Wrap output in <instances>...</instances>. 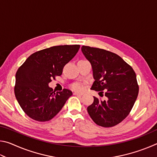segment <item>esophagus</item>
Segmentation results:
<instances>
[{
	"label": "esophagus",
	"instance_id": "obj_1",
	"mask_svg": "<svg viewBox=\"0 0 157 157\" xmlns=\"http://www.w3.org/2000/svg\"><path fill=\"white\" fill-rule=\"evenodd\" d=\"M74 95H83V93H79V92H74Z\"/></svg>",
	"mask_w": 157,
	"mask_h": 157
}]
</instances>
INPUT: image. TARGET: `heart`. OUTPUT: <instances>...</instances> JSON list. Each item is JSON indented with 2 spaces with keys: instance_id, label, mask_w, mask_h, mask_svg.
<instances>
[{
  "instance_id": "obj_1",
  "label": "heart",
  "mask_w": 157,
  "mask_h": 157,
  "mask_svg": "<svg viewBox=\"0 0 157 157\" xmlns=\"http://www.w3.org/2000/svg\"><path fill=\"white\" fill-rule=\"evenodd\" d=\"M72 89L75 90V91H82V89H83V85H82L81 83H79V82H77V83L73 84L72 86Z\"/></svg>"
}]
</instances>
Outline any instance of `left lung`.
Masks as SVG:
<instances>
[{
	"instance_id": "obj_1",
	"label": "left lung",
	"mask_w": 157,
	"mask_h": 157,
	"mask_svg": "<svg viewBox=\"0 0 157 157\" xmlns=\"http://www.w3.org/2000/svg\"><path fill=\"white\" fill-rule=\"evenodd\" d=\"M82 52L91 63L95 81L91 89L105 92L106 100L94 97L87 107L89 116L98 125L115 126L129 115L139 94L134 71L115 53L83 46Z\"/></svg>"
}]
</instances>
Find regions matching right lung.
I'll use <instances>...</instances> for the list:
<instances>
[{"label":"right lung","instance_id":"1","mask_svg":"<svg viewBox=\"0 0 157 157\" xmlns=\"http://www.w3.org/2000/svg\"><path fill=\"white\" fill-rule=\"evenodd\" d=\"M79 45L52 46L32 54L16 73L14 94L23 111L34 121H48L62 109L72 91L55 93L48 84L62 74Z\"/></svg>","mask_w":157,"mask_h":157}]
</instances>
